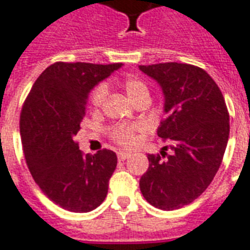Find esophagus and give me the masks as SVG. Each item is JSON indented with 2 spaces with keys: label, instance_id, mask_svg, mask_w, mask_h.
Here are the masks:
<instances>
[{
  "label": "esophagus",
  "instance_id": "1",
  "mask_svg": "<svg viewBox=\"0 0 250 250\" xmlns=\"http://www.w3.org/2000/svg\"><path fill=\"white\" fill-rule=\"evenodd\" d=\"M117 157H118V160H120V161H124V160H126V158L130 157V153H129V152H118Z\"/></svg>",
  "mask_w": 250,
  "mask_h": 250
}]
</instances>
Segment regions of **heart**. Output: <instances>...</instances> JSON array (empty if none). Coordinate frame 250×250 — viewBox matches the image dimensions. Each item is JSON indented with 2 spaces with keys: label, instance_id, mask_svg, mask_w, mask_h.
Listing matches in <instances>:
<instances>
[{
  "label": "heart",
  "instance_id": "b5f03b06",
  "mask_svg": "<svg viewBox=\"0 0 250 250\" xmlns=\"http://www.w3.org/2000/svg\"><path fill=\"white\" fill-rule=\"evenodd\" d=\"M125 90H126L127 96L132 100L133 103L137 101L138 98L144 97V96H149V89H147L146 83H144L143 80L137 77H129L124 83ZM107 96V85L105 83H98L97 86L94 87L90 93V104L94 107L101 106ZM141 129L140 125H125V124H120L116 125L110 129V137L113 138L114 143L121 145L124 147H132L137 143V132Z\"/></svg>",
  "mask_w": 250,
  "mask_h": 250
}]
</instances>
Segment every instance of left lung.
<instances>
[{
    "label": "left lung",
    "mask_w": 250,
    "mask_h": 250,
    "mask_svg": "<svg viewBox=\"0 0 250 250\" xmlns=\"http://www.w3.org/2000/svg\"><path fill=\"white\" fill-rule=\"evenodd\" d=\"M138 67L163 89L167 117L157 134L169 144L165 150H173L170 156L147 154L140 189L150 205L174 210L201 196L216 176L229 138V113L220 87L201 67L178 62Z\"/></svg>",
    "instance_id": "8db88e82"
}]
</instances>
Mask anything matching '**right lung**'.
<instances>
[{
	"label": "right lung",
	"instance_id": "right-lung-1",
	"mask_svg": "<svg viewBox=\"0 0 250 250\" xmlns=\"http://www.w3.org/2000/svg\"><path fill=\"white\" fill-rule=\"evenodd\" d=\"M123 63L56 62L36 80L23 103L20 133L23 154L43 194L69 212L96 209L117 167L113 150L83 154L74 136L93 87Z\"/></svg>",
	"mask_w": 250,
	"mask_h": 250
}]
</instances>
